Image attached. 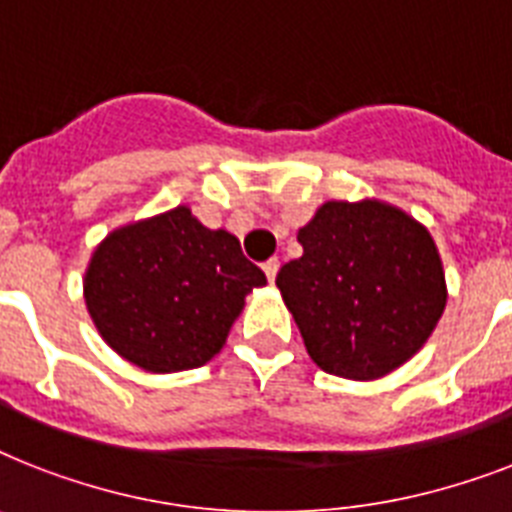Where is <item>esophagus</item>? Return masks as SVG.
Here are the masks:
<instances>
[{
	"label": "esophagus",
	"mask_w": 512,
	"mask_h": 512,
	"mask_svg": "<svg viewBox=\"0 0 512 512\" xmlns=\"http://www.w3.org/2000/svg\"><path fill=\"white\" fill-rule=\"evenodd\" d=\"M278 268H281V263H278L276 257H270L268 263H263V270H265V276H268V281H270V284H273V281H276V273H278Z\"/></svg>",
	"instance_id": "34e87169"
}]
</instances>
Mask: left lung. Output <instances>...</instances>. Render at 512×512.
Returning a JSON list of instances; mask_svg holds the SVG:
<instances>
[{"label": "left lung", "mask_w": 512, "mask_h": 512, "mask_svg": "<svg viewBox=\"0 0 512 512\" xmlns=\"http://www.w3.org/2000/svg\"><path fill=\"white\" fill-rule=\"evenodd\" d=\"M302 257L276 286L307 355L326 373L373 381L434 334L447 281L429 228L381 199H331L299 228Z\"/></svg>", "instance_id": "1"}]
</instances>
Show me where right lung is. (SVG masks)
<instances>
[{
    "mask_svg": "<svg viewBox=\"0 0 512 512\" xmlns=\"http://www.w3.org/2000/svg\"><path fill=\"white\" fill-rule=\"evenodd\" d=\"M265 284L234 234L202 226L178 205L110 231L89 260L83 299L123 360L178 373L223 350L247 294Z\"/></svg>",
    "mask_w": 512,
    "mask_h": 512,
    "instance_id": "obj_1",
    "label": "right lung"
}]
</instances>
